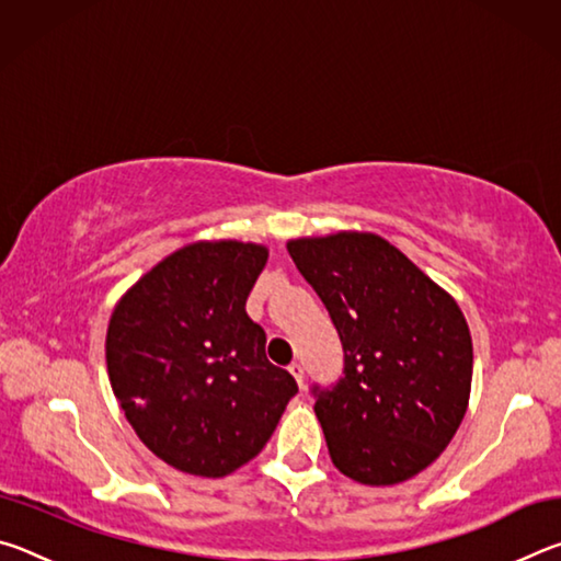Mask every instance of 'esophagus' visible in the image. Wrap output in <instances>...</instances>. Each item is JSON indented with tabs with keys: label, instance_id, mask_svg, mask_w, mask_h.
I'll return each instance as SVG.
<instances>
[{
	"label": "esophagus",
	"instance_id": "obj_1",
	"mask_svg": "<svg viewBox=\"0 0 561 561\" xmlns=\"http://www.w3.org/2000/svg\"><path fill=\"white\" fill-rule=\"evenodd\" d=\"M289 374L294 376V378H297V383H299V388L304 386V366L301 364H291L289 366Z\"/></svg>",
	"mask_w": 561,
	"mask_h": 561
}]
</instances>
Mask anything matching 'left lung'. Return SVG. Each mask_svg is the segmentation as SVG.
I'll return each instance as SVG.
<instances>
[{"label":"left lung","instance_id":"left-lung-1","mask_svg":"<svg viewBox=\"0 0 561 561\" xmlns=\"http://www.w3.org/2000/svg\"><path fill=\"white\" fill-rule=\"evenodd\" d=\"M287 250L344 348L339 381L311 386L331 460L364 485L413 478L468 411L472 341L460 307L376 234L307 237Z\"/></svg>","mask_w":561,"mask_h":561}]
</instances>
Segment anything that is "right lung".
<instances>
[{"label": "right lung", "instance_id": "add662e5", "mask_svg": "<svg viewBox=\"0 0 561 561\" xmlns=\"http://www.w3.org/2000/svg\"><path fill=\"white\" fill-rule=\"evenodd\" d=\"M264 264L260 244H190L113 309V393L148 450L178 470L230 474L264 448L299 391L270 364L267 334L244 311Z\"/></svg>", "mask_w": 561, "mask_h": 561}]
</instances>
